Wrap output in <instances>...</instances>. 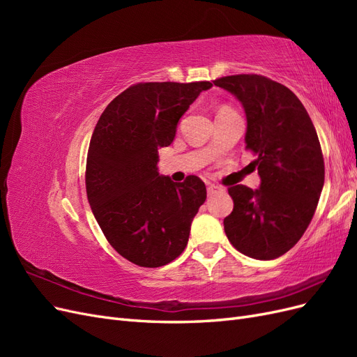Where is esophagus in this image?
I'll use <instances>...</instances> for the list:
<instances>
[{
  "label": "esophagus",
  "mask_w": 357,
  "mask_h": 357,
  "mask_svg": "<svg viewBox=\"0 0 357 357\" xmlns=\"http://www.w3.org/2000/svg\"><path fill=\"white\" fill-rule=\"evenodd\" d=\"M219 190H222V188L215 186V185H211V183H208V185H207V192H208V195H213V193L219 192Z\"/></svg>",
  "instance_id": "obj_1"
}]
</instances>
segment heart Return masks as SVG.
<instances>
[{
  "instance_id": "b5f03b06",
  "label": "heart",
  "mask_w": 357,
  "mask_h": 357,
  "mask_svg": "<svg viewBox=\"0 0 357 357\" xmlns=\"http://www.w3.org/2000/svg\"><path fill=\"white\" fill-rule=\"evenodd\" d=\"M223 109H225V107H223Z\"/></svg>"
}]
</instances>
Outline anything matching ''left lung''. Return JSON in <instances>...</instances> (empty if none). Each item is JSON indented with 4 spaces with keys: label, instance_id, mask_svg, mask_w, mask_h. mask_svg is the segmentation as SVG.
Wrapping results in <instances>:
<instances>
[{
    "label": "left lung",
    "instance_id": "obj_1",
    "mask_svg": "<svg viewBox=\"0 0 357 357\" xmlns=\"http://www.w3.org/2000/svg\"><path fill=\"white\" fill-rule=\"evenodd\" d=\"M231 92L247 117L245 147L256 155L259 189H228L232 213L225 232L243 255L271 261L294 247L314 215L325 183V162L316 128L282 83L257 74H236L213 82Z\"/></svg>",
    "mask_w": 357,
    "mask_h": 357
}]
</instances>
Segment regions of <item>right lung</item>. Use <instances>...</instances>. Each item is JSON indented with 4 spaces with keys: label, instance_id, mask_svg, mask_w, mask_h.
<instances>
[{
    "label": "right lung",
    "instance_id": "right-lung-1",
    "mask_svg": "<svg viewBox=\"0 0 357 357\" xmlns=\"http://www.w3.org/2000/svg\"><path fill=\"white\" fill-rule=\"evenodd\" d=\"M210 82L137 83L107 105L91 138L86 193L114 250L138 266L158 268L188 245L190 225L207 198L204 181L174 183L158 172V150Z\"/></svg>",
    "mask_w": 357,
    "mask_h": 357
}]
</instances>
